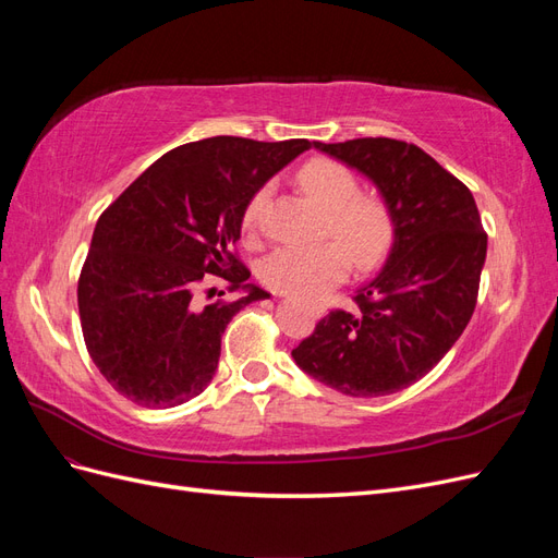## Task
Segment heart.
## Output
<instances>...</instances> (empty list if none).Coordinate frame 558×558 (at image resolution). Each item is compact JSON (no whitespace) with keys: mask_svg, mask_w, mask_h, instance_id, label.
I'll list each match as a JSON object with an SVG mask.
<instances>
[{"mask_svg":"<svg viewBox=\"0 0 558 558\" xmlns=\"http://www.w3.org/2000/svg\"><path fill=\"white\" fill-rule=\"evenodd\" d=\"M298 183L328 211L326 234L341 244L330 240L314 246H279L260 263V279L272 291L316 298L347 277L349 258L359 269L373 267L391 242L393 223L384 202L359 193L356 174L332 158L302 165ZM267 197V185L253 193L242 214L244 230H258Z\"/></svg>","mask_w":558,"mask_h":558,"instance_id":"obj_1","label":"heart"}]
</instances>
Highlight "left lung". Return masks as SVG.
<instances>
[{"mask_svg": "<svg viewBox=\"0 0 558 558\" xmlns=\"http://www.w3.org/2000/svg\"><path fill=\"white\" fill-rule=\"evenodd\" d=\"M314 146L379 189L393 246L379 275L332 310L295 349L314 379L344 396L408 388L445 359L475 312L486 232L470 189L414 144L363 137Z\"/></svg>", "mask_w": 558, "mask_h": 558, "instance_id": "1", "label": "left lung"}]
</instances>
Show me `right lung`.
<instances>
[{"label":"right lung","instance_id":"1","mask_svg":"<svg viewBox=\"0 0 558 558\" xmlns=\"http://www.w3.org/2000/svg\"><path fill=\"white\" fill-rule=\"evenodd\" d=\"M307 148V140L183 144L99 216L78 277V316L93 363L123 398L167 410L209 386L230 318L269 298L246 283L234 251L244 207ZM209 274L243 293L205 306L198 291Z\"/></svg>","mask_w":558,"mask_h":558}]
</instances>
